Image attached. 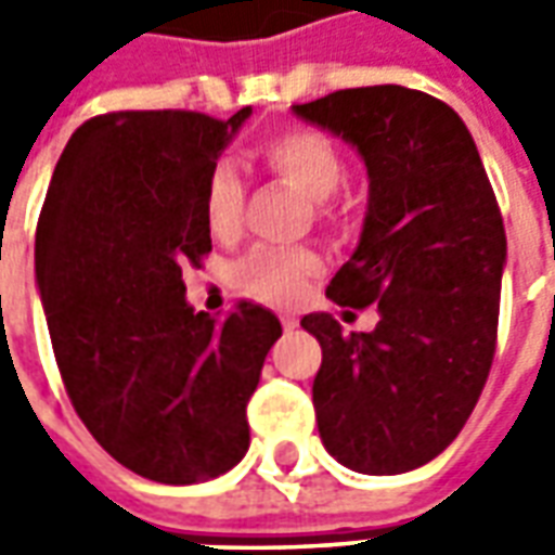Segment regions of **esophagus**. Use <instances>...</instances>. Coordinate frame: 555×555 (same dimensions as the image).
<instances>
[{
    "mask_svg": "<svg viewBox=\"0 0 555 555\" xmlns=\"http://www.w3.org/2000/svg\"><path fill=\"white\" fill-rule=\"evenodd\" d=\"M297 326V318H291V314H282V330H294Z\"/></svg>",
    "mask_w": 555,
    "mask_h": 555,
    "instance_id": "obj_1",
    "label": "esophagus"
}]
</instances>
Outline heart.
Instances as JSON below:
<instances>
[{
  "label": "heart",
  "mask_w": 555,
  "mask_h": 555,
  "mask_svg": "<svg viewBox=\"0 0 555 555\" xmlns=\"http://www.w3.org/2000/svg\"><path fill=\"white\" fill-rule=\"evenodd\" d=\"M261 159L279 181L297 190L306 202L318 205L321 214H326L324 202H330L345 181V157L336 142L306 127H291L267 139L261 145ZM243 202H246V183L241 169L231 159H219L207 171L205 181V217L217 237L237 234L243 222ZM318 267H321L318 255L306 249H294V253L258 249L237 264L234 282L237 288L264 300H294L306 276H312Z\"/></svg>",
  "instance_id": "obj_1"
}]
</instances>
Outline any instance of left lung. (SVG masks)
Here are the masks:
<instances>
[{
    "label": "left lung",
    "mask_w": 555,
    "mask_h": 555,
    "mask_svg": "<svg viewBox=\"0 0 555 555\" xmlns=\"http://www.w3.org/2000/svg\"><path fill=\"white\" fill-rule=\"evenodd\" d=\"M365 163L369 210L326 297L377 306L372 333L300 321L324 350L312 384L324 449L365 476L428 464L461 434L488 380L505 229L461 115L425 91L365 86L294 106Z\"/></svg>",
    "instance_id": "left-lung-1"
}]
</instances>
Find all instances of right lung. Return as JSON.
I'll list each match as a JSON object with an SVG mask.
<instances>
[{
    "label": "right lung",
    "mask_w": 555,
    "mask_h": 555,
    "mask_svg": "<svg viewBox=\"0 0 555 555\" xmlns=\"http://www.w3.org/2000/svg\"><path fill=\"white\" fill-rule=\"evenodd\" d=\"M249 115H98L62 151L38 219L35 282L74 410L118 464L163 485L246 454V404L282 336L264 306L214 318L183 285L210 253L207 171Z\"/></svg>",
    "instance_id": "right-lung-1"
}]
</instances>
